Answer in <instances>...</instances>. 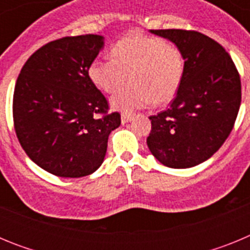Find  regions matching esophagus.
<instances>
[{
  "instance_id": "obj_1",
  "label": "esophagus",
  "mask_w": 250,
  "mask_h": 250,
  "mask_svg": "<svg viewBox=\"0 0 250 250\" xmlns=\"http://www.w3.org/2000/svg\"><path fill=\"white\" fill-rule=\"evenodd\" d=\"M131 120H132L131 115H129V114L121 115V123H123V124H127V123H130Z\"/></svg>"
}]
</instances>
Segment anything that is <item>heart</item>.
Returning a JSON list of instances; mask_svg holds the SVG:
<instances>
[{"mask_svg":"<svg viewBox=\"0 0 250 250\" xmlns=\"http://www.w3.org/2000/svg\"><path fill=\"white\" fill-rule=\"evenodd\" d=\"M111 59L94 60L89 66L90 80L105 92H114L126 81L130 83L110 99L116 111L130 112L150 103H170L178 94L185 72L180 48L158 37L130 35L111 47Z\"/></svg>","mask_w":250,"mask_h":250,"instance_id":"1","label":"heart"}]
</instances>
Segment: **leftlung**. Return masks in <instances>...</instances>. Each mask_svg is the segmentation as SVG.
<instances>
[{
	"label": "left lung",
	"instance_id": "left-lung-1",
	"mask_svg": "<svg viewBox=\"0 0 250 250\" xmlns=\"http://www.w3.org/2000/svg\"><path fill=\"white\" fill-rule=\"evenodd\" d=\"M150 32L180 48L185 72L169 109L149 118L147 147L165 167H193L214 155L233 129L242 100L239 74L223 46L200 32Z\"/></svg>",
	"mask_w": 250,
	"mask_h": 250
}]
</instances>
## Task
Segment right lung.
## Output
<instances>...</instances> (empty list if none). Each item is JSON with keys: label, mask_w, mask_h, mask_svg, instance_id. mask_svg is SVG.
I'll use <instances>...</instances> for the list:
<instances>
[{"label": "right lung", "mask_w": 250, "mask_h": 250, "mask_svg": "<svg viewBox=\"0 0 250 250\" xmlns=\"http://www.w3.org/2000/svg\"><path fill=\"white\" fill-rule=\"evenodd\" d=\"M105 46L100 35L46 43L22 67L13 94V121L22 149L35 164L61 178L95 173L107 139L121 124L90 80L89 66Z\"/></svg>", "instance_id": "obj_1"}]
</instances>
